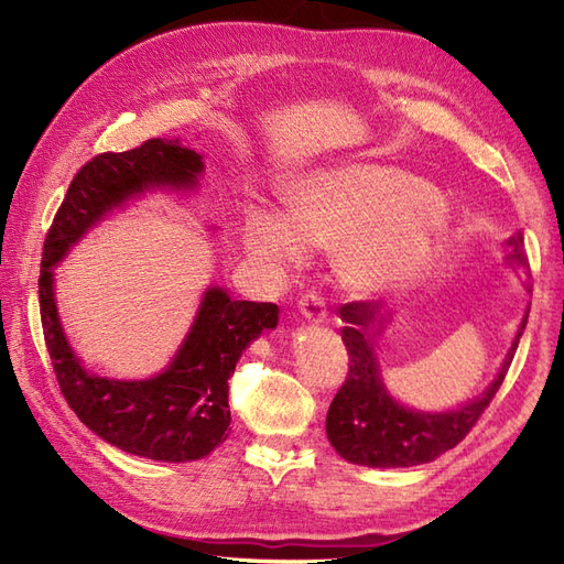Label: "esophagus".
Returning <instances> with one entry per match:
<instances>
[{"label":"esophagus","mask_w":564,"mask_h":564,"mask_svg":"<svg viewBox=\"0 0 564 564\" xmlns=\"http://www.w3.org/2000/svg\"><path fill=\"white\" fill-rule=\"evenodd\" d=\"M297 313H301L310 325H319L327 317V305L317 293H305L301 301H297Z\"/></svg>","instance_id":"esophagus-1"}]
</instances>
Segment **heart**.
Instances as JSON below:
<instances>
[{"instance_id": "1", "label": "heart", "mask_w": 564, "mask_h": 564, "mask_svg": "<svg viewBox=\"0 0 564 564\" xmlns=\"http://www.w3.org/2000/svg\"><path fill=\"white\" fill-rule=\"evenodd\" d=\"M451 230V208L422 178L392 164L356 162L303 178L289 218L245 215V247L259 263L295 267L305 245L339 251V279L358 293H386L424 279Z\"/></svg>"}]
</instances>
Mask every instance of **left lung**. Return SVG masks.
<instances>
[{"instance_id": "obj_1", "label": "left lung", "mask_w": 564, "mask_h": 564, "mask_svg": "<svg viewBox=\"0 0 564 564\" xmlns=\"http://www.w3.org/2000/svg\"><path fill=\"white\" fill-rule=\"evenodd\" d=\"M507 245L511 247L507 261L523 275H531L523 235L511 237ZM339 315L344 322L341 341L349 351V376L329 404L327 438L344 460L366 467L422 465L458 446L505 382L529 322V310H525L505 364L482 394L460 404L458 410L422 412L400 404L382 382L376 344L390 325V313L380 315L378 303L361 301L341 305Z\"/></svg>"}]
</instances>
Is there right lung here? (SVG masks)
Returning a JSON list of instances; mask_svg holds the SVG:
<instances>
[{
  "label": "right lung",
  "instance_id": "obj_1",
  "mask_svg": "<svg viewBox=\"0 0 564 564\" xmlns=\"http://www.w3.org/2000/svg\"><path fill=\"white\" fill-rule=\"evenodd\" d=\"M200 174L203 158L178 140L152 138L135 150L97 154L72 178L43 245L41 322L67 404L106 443L162 463L206 458L230 434L227 380L247 346L279 325V305L232 301L220 285H210L162 373L145 380L101 378L82 366L59 325L53 267L113 208L148 191H191Z\"/></svg>",
  "mask_w": 564,
  "mask_h": 564
}]
</instances>
